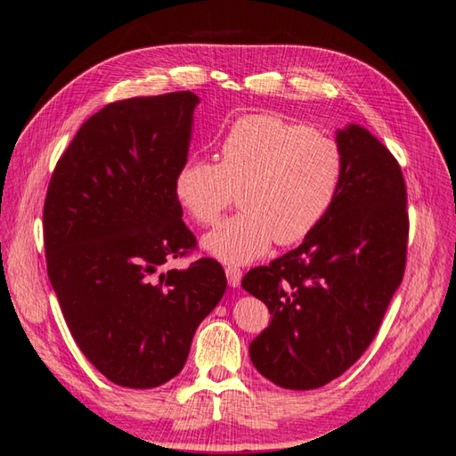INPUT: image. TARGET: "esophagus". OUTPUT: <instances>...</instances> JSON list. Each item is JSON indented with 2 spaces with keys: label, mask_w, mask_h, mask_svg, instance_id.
<instances>
[{
  "label": "esophagus",
  "mask_w": 456,
  "mask_h": 456,
  "mask_svg": "<svg viewBox=\"0 0 456 456\" xmlns=\"http://www.w3.org/2000/svg\"><path fill=\"white\" fill-rule=\"evenodd\" d=\"M225 275H227V281L231 287H239L240 285V279H242V270L237 265H227L225 267Z\"/></svg>",
  "instance_id": "34e87169"
}]
</instances>
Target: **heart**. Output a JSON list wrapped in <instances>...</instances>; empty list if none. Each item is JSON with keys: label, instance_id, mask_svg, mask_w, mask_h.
<instances>
[{"label": "heart", "instance_id": "1", "mask_svg": "<svg viewBox=\"0 0 456 456\" xmlns=\"http://www.w3.org/2000/svg\"><path fill=\"white\" fill-rule=\"evenodd\" d=\"M343 179L335 138L281 115L250 113L227 128L217 163H183L175 196L196 224L214 225L240 191L242 212L208 232L202 247L225 264H248L273 240H305L330 214Z\"/></svg>", "mask_w": 456, "mask_h": 456}]
</instances>
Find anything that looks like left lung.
I'll list each match as a JSON object with an SVG mask.
<instances>
[{"label":"left lung","instance_id":"1","mask_svg":"<svg viewBox=\"0 0 456 456\" xmlns=\"http://www.w3.org/2000/svg\"><path fill=\"white\" fill-rule=\"evenodd\" d=\"M345 154L339 196L322 224L242 289L272 314L250 360L279 387L308 391L339 378L376 337L399 289L408 244L399 161L360 125L337 131Z\"/></svg>","mask_w":456,"mask_h":456}]
</instances>
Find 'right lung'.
Returning a JSON list of instances; mask_svg holds the SVG:
<instances>
[{
    "label": "right lung",
    "mask_w": 456,
    "mask_h": 456,
    "mask_svg": "<svg viewBox=\"0 0 456 456\" xmlns=\"http://www.w3.org/2000/svg\"><path fill=\"white\" fill-rule=\"evenodd\" d=\"M198 102L184 90L108 103L78 128L45 194V262L67 328L121 387L177 376L227 289L214 258L163 272L196 248L175 177Z\"/></svg>",
    "instance_id": "obj_1"
}]
</instances>
